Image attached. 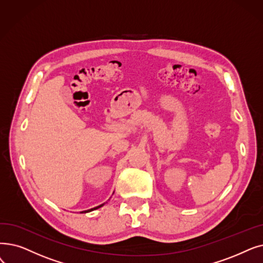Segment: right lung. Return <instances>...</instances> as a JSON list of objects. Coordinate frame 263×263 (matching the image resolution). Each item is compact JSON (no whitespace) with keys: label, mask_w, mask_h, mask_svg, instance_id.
<instances>
[{"label":"right lung","mask_w":263,"mask_h":263,"mask_svg":"<svg viewBox=\"0 0 263 263\" xmlns=\"http://www.w3.org/2000/svg\"><path fill=\"white\" fill-rule=\"evenodd\" d=\"M101 206H103V204H102V205H99V206H97V208H95V209H91V210H88V211H85V212H82V213H88V212H91V211H93V210L100 209Z\"/></svg>","instance_id":"add662e5"}]
</instances>
